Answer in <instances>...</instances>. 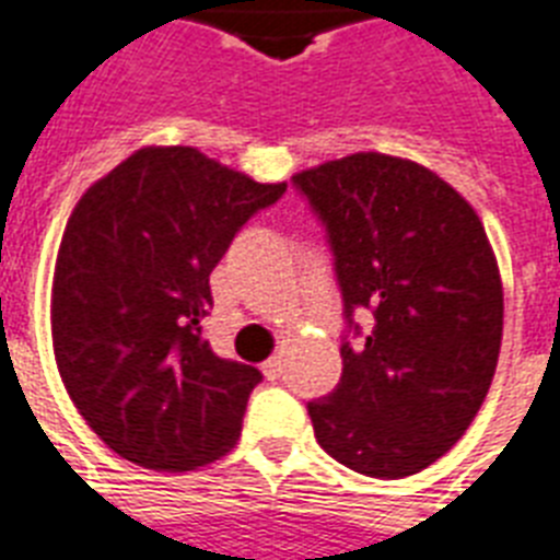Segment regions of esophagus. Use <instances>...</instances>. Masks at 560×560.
<instances>
[{"mask_svg": "<svg viewBox=\"0 0 560 560\" xmlns=\"http://www.w3.org/2000/svg\"><path fill=\"white\" fill-rule=\"evenodd\" d=\"M261 371H265L267 380H279L281 371H284V362H281V357H270L265 365H261Z\"/></svg>", "mask_w": 560, "mask_h": 560, "instance_id": "34e87169", "label": "esophagus"}]
</instances>
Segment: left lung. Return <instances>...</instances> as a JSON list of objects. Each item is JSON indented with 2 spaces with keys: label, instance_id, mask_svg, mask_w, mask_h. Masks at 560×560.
I'll return each mask as SVG.
<instances>
[{
  "label": "left lung",
  "instance_id": "obj_1",
  "mask_svg": "<svg viewBox=\"0 0 560 560\" xmlns=\"http://www.w3.org/2000/svg\"><path fill=\"white\" fill-rule=\"evenodd\" d=\"M293 186L325 226L345 311L339 385L307 402L316 440L359 475H417L466 434L498 368L503 288L483 224L390 154L327 161ZM357 310L375 316L365 337Z\"/></svg>",
  "mask_w": 560,
  "mask_h": 560
}]
</instances>
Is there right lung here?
<instances>
[{"instance_id": "obj_1", "label": "right lung", "mask_w": 560, "mask_h": 560, "mask_svg": "<svg viewBox=\"0 0 560 560\" xmlns=\"http://www.w3.org/2000/svg\"><path fill=\"white\" fill-rule=\"evenodd\" d=\"M284 189L198 149L149 147L80 198L54 270V353L77 411L112 452L189 471L235 445L261 371L203 339L209 272Z\"/></svg>"}]
</instances>
